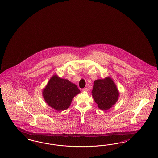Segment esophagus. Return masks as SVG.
I'll return each instance as SVG.
<instances>
[{"label":"esophagus","instance_id":"34e87169","mask_svg":"<svg viewBox=\"0 0 158 158\" xmlns=\"http://www.w3.org/2000/svg\"><path fill=\"white\" fill-rule=\"evenodd\" d=\"M82 91L83 92H88V89L87 88H84L82 89Z\"/></svg>","mask_w":158,"mask_h":158}]
</instances>
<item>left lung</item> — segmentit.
I'll return each mask as SVG.
<instances>
[{
  "instance_id": "8db88e82",
  "label": "left lung",
  "mask_w": 158,
  "mask_h": 158,
  "mask_svg": "<svg viewBox=\"0 0 158 158\" xmlns=\"http://www.w3.org/2000/svg\"><path fill=\"white\" fill-rule=\"evenodd\" d=\"M92 94L98 107L103 110L113 106L117 102L119 95L114 82L109 77L95 80Z\"/></svg>"
}]
</instances>
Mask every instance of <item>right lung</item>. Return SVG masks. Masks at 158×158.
I'll return each instance as SVG.
<instances>
[{
	"mask_svg": "<svg viewBox=\"0 0 158 158\" xmlns=\"http://www.w3.org/2000/svg\"><path fill=\"white\" fill-rule=\"evenodd\" d=\"M80 92L76 85L68 80L53 76L43 91V97L49 106L56 110H66L72 99Z\"/></svg>",
	"mask_w": 158,
	"mask_h": 158,
	"instance_id": "obj_1",
	"label": "right lung"
}]
</instances>
